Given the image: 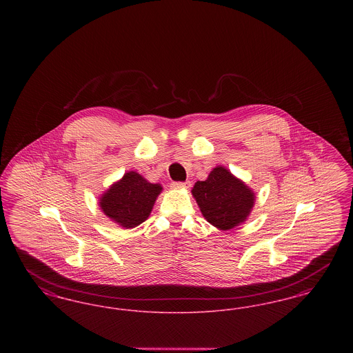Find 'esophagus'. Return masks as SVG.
I'll return each instance as SVG.
<instances>
[{
	"label": "esophagus",
	"instance_id": "obj_1",
	"mask_svg": "<svg viewBox=\"0 0 353 353\" xmlns=\"http://www.w3.org/2000/svg\"><path fill=\"white\" fill-rule=\"evenodd\" d=\"M190 185H192L190 181H186V183H173L170 186L173 189H188V188H190Z\"/></svg>",
	"mask_w": 353,
	"mask_h": 353
}]
</instances>
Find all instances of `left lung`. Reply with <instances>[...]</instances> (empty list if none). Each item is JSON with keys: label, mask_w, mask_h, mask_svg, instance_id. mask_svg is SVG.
Instances as JSON below:
<instances>
[{"label": "left lung", "mask_w": 353, "mask_h": 353, "mask_svg": "<svg viewBox=\"0 0 353 353\" xmlns=\"http://www.w3.org/2000/svg\"><path fill=\"white\" fill-rule=\"evenodd\" d=\"M192 196L203 219L223 232L249 219L256 199L250 186L222 165L213 168L205 181H197Z\"/></svg>", "instance_id": "1"}]
</instances>
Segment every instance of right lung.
<instances>
[{
    "label": "right lung",
    "instance_id": "add662e5",
    "mask_svg": "<svg viewBox=\"0 0 353 353\" xmlns=\"http://www.w3.org/2000/svg\"><path fill=\"white\" fill-rule=\"evenodd\" d=\"M161 192V184H152L140 173L128 170L101 194L99 206L120 228L132 229L150 217Z\"/></svg>",
    "mask_w": 353,
    "mask_h": 353
}]
</instances>
